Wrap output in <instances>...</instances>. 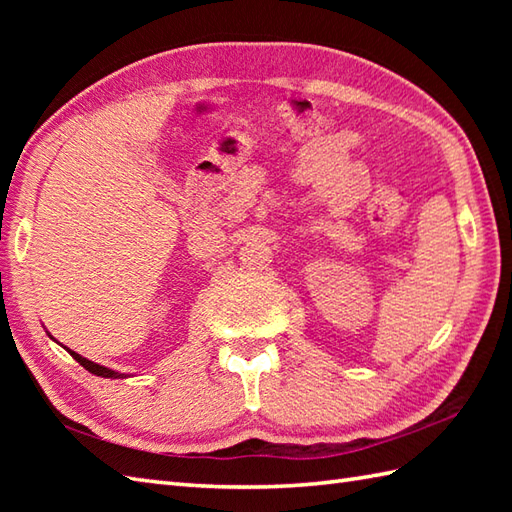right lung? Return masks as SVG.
<instances>
[{
    "label": "right lung",
    "instance_id": "add662e5",
    "mask_svg": "<svg viewBox=\"0 0 512 512\" xmlns=\"http://www.w3.org/2000/svg\"><path fill=\"white\" fill-rule=\"evenodd\" d=\"M68 352L72 354L74 361H79L85 369H88V372H92V374H96V376H103V378H123V374L114 372V369H110V367H103V365H99V363L88 361V358H83L81 354H76V352H72V350H68Z\"/></svg>",
    "mask_w": 512,
    "mask_h": 512
}]
</instances>
